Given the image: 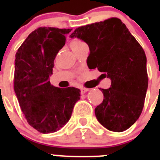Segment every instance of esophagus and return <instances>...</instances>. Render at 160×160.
<instances>
[{"instance_id":"obj_1","label":"esophagus","mask_w":160,"mask_h":160,"mask_svg":"<svg viewBox=\"0 0 160 160\" xmlns=\"http://www.w3.org/2000/svg\"><path fill=\"white\" fill-rule=\"evenodd\" d=\"M89 90V89H87V88H81V94H85V93H87V91Z\"/></svg>"}]
</instances>
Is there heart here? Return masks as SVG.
<instances>
[{
    "mask_svg": "<svg viewBox=\"0 0 160 160\" xmlns=\"http://www.w3.org/2000/svg\"><path fill=\"white\" fill-rule=\"evenodd\" d=\"M81 43H82V41H80V40H73V42H71V43H70V46H71V48L73 47V46H77V45H79V44H81Z\"/></svg>",
    "mask_w": 160,
    "mask_h": 160,
    "instance_id": "b5f03b06",
    "label": "heart"
}]
</instances>
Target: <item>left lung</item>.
I'll use <instances>...</instances> for the list:
<instances>
[{"label":"left lung","mask_w":160,"mask_h":160,"mask_svg":"<svg viewBox=\"0 0 160 160\" xmlns=\"http://www.w3.org/2000/svg\"><path fill=\"white\" fill-rule=\"evenodd\" d=\"M70 37L88 45L89 68H98L111 81L110 88L100 89L104 98L94 110L98 121L109 131L128 130L140 116L148 90L143 49L116 18L78 27Z\"/></svg>","instance_id":"8db88e82"}]
</instances>
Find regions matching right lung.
I'll use <instances>...</instances> for the list:
<instances>
[{
	"instance_id": "right-lung-1",
	"label": "right lung",
	"mask_w": 160,
	"mask_h": 160,
	"mask_svg": "<svg viewBox=\"0 0 160 160\" xmlns=\"http://www.w3.org/2000/svg\"><path fill=\"white\" fill-rule=\"evenodd\" d=\"M72 29L40 27L32 31L18 49L14 91L28 123L43 134L59 131L71 117L80 90L50 84L54 59Z\"/></svg>"
}]
</instances>
